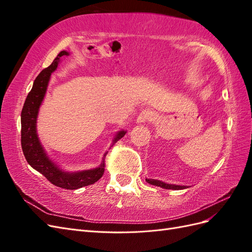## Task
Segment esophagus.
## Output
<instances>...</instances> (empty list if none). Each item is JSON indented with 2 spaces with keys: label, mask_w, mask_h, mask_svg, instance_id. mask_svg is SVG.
<instances>
[{
  "label": "esophagus",
  "mask_w": 252,
  "mask_h": 252,
  "mask_svg": "<svg viewBox=\"0 0 252 252\" xmlns=\"http://www.w3.org/2000/svg\"><path fill=\"white\" fill-rule=\"evenodd\" d=\"M156 120L155 113L152 112L149 109H145L143 110L138 117V122L139 123H146V122H154Z\"/></svg>",
  "instance_id": "obj_1"
}]
</instances>
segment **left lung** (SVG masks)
<instances>
[{"instance_id":"1","label":"left lung","mask_w":252,"mask_h":252,"mask_svg":"<svg viewBox=\"0 0 252 252\" xmlns=\"http://www.w3.org/2000/svg\"><path fill=\"white\" fill-rule=\"evenodd\" d=\"M146 182L149 183L150 185H155V186H159L162 188H165V189H174V190H179V189H184L186 188L185 186H180V185H171V184H166V183L164 182H161V181H158V180H149V179H146Z\"/></svg>"}]
</instances>
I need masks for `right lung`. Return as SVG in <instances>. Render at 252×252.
<instances>
[{
	"mask_svg": "<svg viewBox=\"0 0 252 252\" xmlns=\"http://www.w3.org/2000/svg\"><path fill=\"white\" fill-rule=\"evenodd\" d=\"M68 55L69 53L67 51H61L58 57L53 60L51 65L43 69L34 80L32 89L30 90L26 97L21 113V144L23 154L32 168L42 173L51 184L64 189L73 190L94 184L103 177L105 171V158L107 154L104 155L102 164L95 169L73 173L64 172L62 169L58 168V166L51 162L47 155L45 154L42 145L39 142L35 129L37 112H39L40 105L45 93H46L50 74L57 69L59 60ZM125 133L126 132L123 130L120 131L114 138L113 143L123 138Z\"/></svg>",
	"mask_w": 252,
	"mask_h": 252,
	"instance_id": "right-lung-1",
	"label": "right lung"
}]
</instances>
